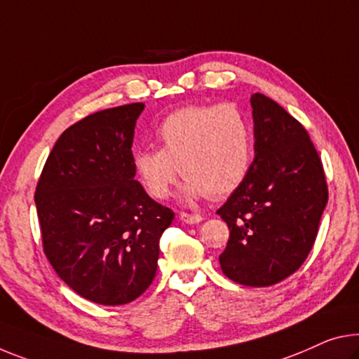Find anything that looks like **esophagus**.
Wrapping results in <instances>:
<instances>
[{"label":"esophagus","instance_id":"34e87169","mask_svg":"<svg viewBox=\"0 0 359 359\" xmlns=\"http://www.w3.org/2000/svg\"><path fill=\"white\" fill-rule=\"evenodd\" d=\"M180 220L184 222V224H187V225H195V224H200V222H203V215L182 212L180 214Z\"/></svg>","mask_w":359,"mask_h":359}]
</instances>
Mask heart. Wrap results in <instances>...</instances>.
I'll return each instance as SVG.
<instances>
[{
    "label": "heart",
    "mask_w": 359,
    "mask_h": 359,
    "mask_svg": "<svg viewBox=\"0 0 359 359\" xmlns=\"http://www.w3.org/2000/svg\"><path fill=\"white\" fill-rule=\"evenodd\" d=\"M155 140L159 150L133 153V169L158 200L169 196L179 168L187 177L182 198L189 203L235 191L251 168V124L233 104L179 108L159 124Z\"/></svg>",
    "instance_id": "obj_1"
}]
</instances>
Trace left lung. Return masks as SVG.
I'll return each instance as SVG.
<instances>
[{"instance_id": "obj_1", "label": "left lung", "mask_w": 359, "mask_h": 359, "mask_svg": "<svg viewBox=\"0 0 359 359\" xmlns=\"http://www.w3.org/2000/svg\"><path fill=\"white\" fill-rule=\"evenodd\" d=\"M251 107L254 159L217 210L230 230L219 262L231 281L265 287L292 275L310 254L327 185L302 124L264 94H252Z\"/></svg>"}]
</instances>
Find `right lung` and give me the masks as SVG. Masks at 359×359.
Segmentation results:
<instances>
[{
    "label": "right lung",
    "mask_w": 359,
    "mask_h": 359,
    "mask_svg": "<svg viewBox=\"0 0 359 359\" xmlns=\"http://www.w3.org/2000/svg\"><path fill=\"white\" fill-rule=\"evenodd\" d=\"M144 108H107L65 129L36 185L46 257L68 287L94 304H129L147 291L159 238L174 220L135 180L133 140Z\"/></svg>",
    "instance_id": "1"
}]
</instances>
